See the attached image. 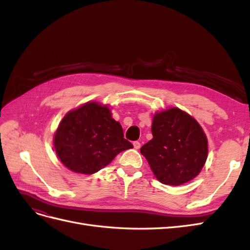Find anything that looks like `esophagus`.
<instances>
[{"instance_id": "1", "label": "esophagus", "mask_w": 250, "mask_h": 250, "mask_svg": "<svg viewBox=\"0 0 250 250\" xmlns=\"http://www.w3.org/2000/svg\"><path fill=\"white\" fill-rule=\"evenodd\" d=\"M133 147H134V149H140L141 148V143L138 142V141L133 142Z\"/></svg>"}]
</instances>
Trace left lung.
I'll use <instances>...</instances> for the list:
<instances>
[{
  "label": "left lung",
  "instance_id": "8db88e82",
  "mask_svg": "<svg viewBox=\"0 0 250 250\" xmlns=\"http://www.w3.org/2000/svg\"><path fill=\"white\" fill-rule=\"evenodd\" d=\"M153 139L141 148L156 178L179 186L196 177L208 157V140L197 121L178 108L156 113Z\"/></svg>",
  "mask_w": 250,
  "mask_h": 250
}]
</instances>
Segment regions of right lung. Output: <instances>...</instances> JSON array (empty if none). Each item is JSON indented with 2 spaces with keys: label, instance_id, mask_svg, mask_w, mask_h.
Returning a JSON list of instances; mask_svg holds the SVG:
<instances>
[{
  "label": "right lung",
  "instance_id": "1",
  "mask_svg": "<svg viewBox=\"0 0 250 250\" xmlns=\"http://www.w3.org/2000/svg\"><path fill=\"white\" fill-rule=\"evenodd\" d=\"M54 146L65 167L81 174L100 171L120 152L133 148L107 106L95 102L66 113L55 133Z\"/></svg>",
  "mask_w": 250,
  "mask_h": 250
}]
</instances>
